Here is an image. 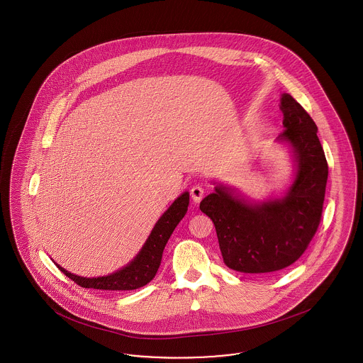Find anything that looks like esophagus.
<instances>
[{
	"mask_svg": "<svg viewBox=\"0 0 363 363\" xmlns=\"http://www.w3.org/2000/svg\"><path fill=\"white\" fill-rule=\"evenodd\" d=\"M191 196H192L193 201L197 204L201 201L203 196H204V188L201 185H194L191 189Z\"/></svg>",
	"mask_w": 363,
	"mask_h": 363,
	"instance_id": "1",
	"label": "esophagus"
}]
</instances>
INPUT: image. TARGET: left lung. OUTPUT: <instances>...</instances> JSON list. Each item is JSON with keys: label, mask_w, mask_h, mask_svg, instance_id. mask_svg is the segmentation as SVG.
Wrapping results in <instances>:
<instances>
[{"label": "left lung", "mask_w": 363, "mask_h": 363, "mask_svg": "<svg viewBox=\"0 0 363 363\" xmlns=\"http://www.w3.org/2000/svg\"><path fill=\"white\" fill-rule=\"evenodd\" d=\"M285 130L276 141L289 145L295 174L278 197L251 201L222 184L200 210L211 218L225 264L241 273H272L295 263L320 225L328 163L318 128L288 93L281 96Z\"/></svg>", "instance_id": "obj_1"}]
</instances>
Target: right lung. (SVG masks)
<instances>
[{"label":"right lung","mask_w":363,"mask_h":363,"mask_svg":"<svg viewBox=\"0 0 363 363\" xmlns=\"http://www.w3.org/2000/svg\"><path fill=\"white\" fill-rule=\"evenodd\" d=\"M189 206V192H184L174 200L167 211L155 223L145 244L135 257L112 274L103 277H81L67 272L60 264L56 266L65 276L79 286L104 291H131L141 288L152 281L160 266L163 250L177 225L185 216Z\"/></svg>","instance_id":"add662e5"}]
</instances>
